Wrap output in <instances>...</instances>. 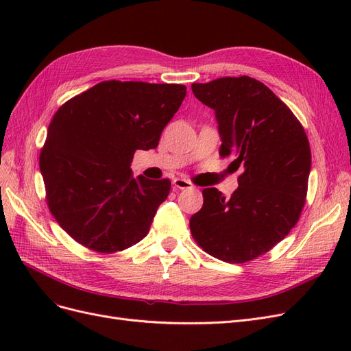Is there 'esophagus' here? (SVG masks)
<instances>
[{
	"label": "esophagus",
	"mask_w": 351,
	"mask_h": 351,
	"mask_svg": "<svg viewBox=\"0 0 351 351\" xmlns=\"http://www.w3.org/2000/svg\"><path fill=\"white\" fill-rule=\"evenodd\" d=\"M173 186H174V189H178V190L193 189V184L190 183L189 180H186V178H174L173 180Z\"/></svg>",
	"instance_id": "esophagus-1"
}]
</instances>
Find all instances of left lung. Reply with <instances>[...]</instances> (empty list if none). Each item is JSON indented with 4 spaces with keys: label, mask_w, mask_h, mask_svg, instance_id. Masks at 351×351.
<instances>
[{
    "label": "left lung",
    "mask_w": 351,
    "mask_h": 351,
    "mask_svg": "<svg viewBox=\"0 0 351 351\" xmlns=\"http://www.w3.org/2000/svg\"><path fill=\"white\" fill-rule=\"evenodd\" d=\"M195 97L215 111L219 155L243 165L230 199L202 190L204 206L190 231L210 256L230 263L259 258L297 224L306 202L312 155L303 125L268 86L249 76L193 83Z\"/></svg>",
    "instance_id": "1"
}]
</instances>
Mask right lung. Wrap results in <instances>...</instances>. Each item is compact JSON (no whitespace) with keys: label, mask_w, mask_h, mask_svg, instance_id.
I'll use <instances>...</instances> for the list:
<instances>
[{"label":"right lung","mask_w":351,"mask_h":351,"mask_svg":"<svg viewBox=\"0 0 351 351\" xmlns=\"http://www.w3.org/2000/svg\"><path fill=\"white\" fill-rule=\"evenodd\" d=\"M186 86L108 80L52 117L39 168L60 227L84 247L120 252L149 232L171 182L132 174L137 149H155Z\"/></svg>","instance_id":"add662e5"}]
</instances>
